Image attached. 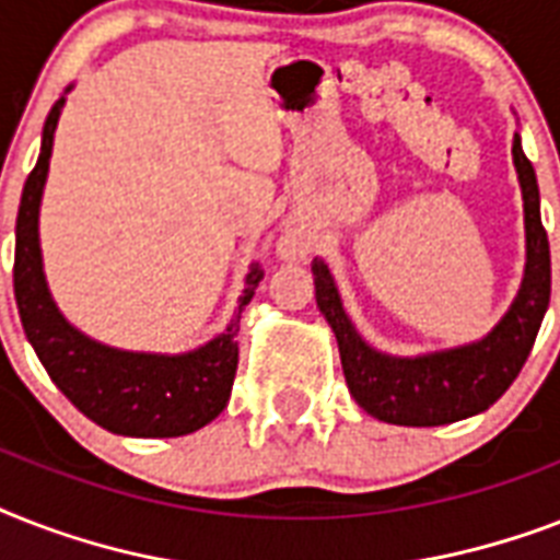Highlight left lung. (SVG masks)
<instances>
[{
  "label": "left lung",
  "mask_w": 560,
  "mask_h": 560,
  "mask_svg": "<svg viewBox=\"0 0 560 560\" xmlns=\"http://www.w3.org/2000/svg\"><path fill=\"white\" fill-rule=\"evenodd\" d=\"M514 168L523 191V220H526V272L509 314L494 325V331L459 349L433 351L418 358H392L372 349L351 325L340 302L328 264L314 258L316 305L331 325L340 346L342 374L351 398L369 416L386 424L439 427L486 412L521 374L529 358L538 328L544 323L552 290L547 229L540 223V194L535 168L521 148V136L512 144Z\"/></svg>",
  "instance_id": "1"
}]
</instances>
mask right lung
<instances>
[{"instance_id":"right-lung-1","label":"right lung","mask_w":560,"mask_h":560,"mask_svg":"<svg viewBox=\"0 0 560 560\" xmlns=\"http://www.w3.org/2000/svg\"><path fill=\"white\" fill-rule=\"evenodd\" d=\"M63 104L66 98H60L48 113L39 160L25 179L16 214L13 296L25 337L57 389L109 433L136 439H174L194 433L214 421L226 407L237 369L235 337L241 314L255 296L264 270L258 264L249 267L244 296L237 299L235 316L229 319L226 331L186 354L109 349L66 323L48 293L39 255V200L46 188L55 127Z\"/></svg>"}]
</instances>
